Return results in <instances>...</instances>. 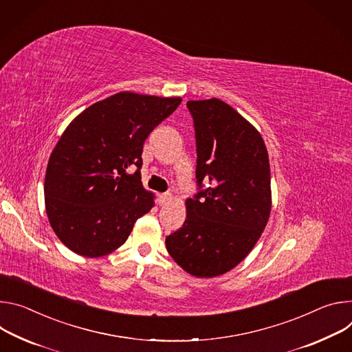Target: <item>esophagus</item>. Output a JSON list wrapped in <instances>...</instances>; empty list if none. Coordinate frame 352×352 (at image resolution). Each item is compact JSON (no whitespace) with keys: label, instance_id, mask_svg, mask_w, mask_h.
Instances as JSON below:
<instances>
[{"label":"esophagus","instance_id":"1","mask_svg":"<svg viewBox=\"0 0 352 352\" xmlns=\"http://www.w3.org/2000/svg\"><path fill=\"white\" fill-rule=\"evenodd\" d=\"M170 199H172L170 192H164V194H160V196H158V203H160V206H165Z\"/></svg>","mask_w":352,"mask_h":352}]
</instances>
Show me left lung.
<instances>
[{
  "instance_id": "8db88e82",
  "label": "left lung",
  "mask_w": 352,
  "mask_h": 352,
  "mask_svg": "<svg viewBox=\"0 0 352 352\" xmlns=\"http://www.w3.org/2000/svg\"><path fill=\"white\" fill-rule=\"evenodd\" d=\"M187 109L199 192L186 200V221L165 243L188 274L212 278L236 267L261 236L271 211L270 162L260 133L228 103L188 100Z\"/></svg>"
}]
</instances>
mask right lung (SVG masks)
<instances>
[{"mask_svg":"<svg viewBox=\"0 0 352 352\" xmlns=\"http://www.w3.org/2000/svg\"><path fill=\"white\" fill-rule=\"evenodd\" d=\"M180 102L119 92L68 124L47 164L45 203L53 230L69 250L85 257L114 252L153 207V194L141 183L144 142ZM129 167L138 169L130 175Z\"/></svg>","mask_w":352,"mask_h":352,"instance_id":"right-lung-1","label":"right lung"}]
</instances>
